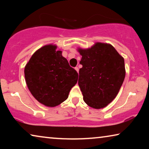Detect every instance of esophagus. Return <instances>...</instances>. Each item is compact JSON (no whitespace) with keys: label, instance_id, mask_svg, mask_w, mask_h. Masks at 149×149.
<instances>
[{"label":"esophagus","instance_id":"esophagus-1","mask_svg":"<svg viewBox=\"0 0 149 149\" xmlns=\"http://www.w3.org/2000/svg\"><path fill=\"white\" fill-rule=\"evenodd\" d=\"M75 70H76V72L78 73V72H79V68H78L77 67H75Z\"/></svg>","mask_w":149,"mask_h":149}]
</instances>
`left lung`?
Masks as SVG:
<instances>
[{
	"mask_svg": "<svg viewBox=\"0 0 149 149\" xmlns=\"http://www.w3.org/2000/svg\"><path fill=\"white\" fill-rule=\"evenodd\" d=\"M83 65L78 85L89 107L100 109L116 97L125 76L124 58L112 45L97 42L91 47H78Z\"/></svg>",
	"mask_w": 149,
	"mask_h": 149,
	"instance_id": "8db88e82",
	"label": "left lung"
}]
</instances>
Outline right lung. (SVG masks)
<instances>
[{"label":"right lung","instance_id":"obj_1","mask_svg":"<svg viewBox=\"0 0 149 149\" xmlns=\"http://www.w3.org/2000/svg\"><path fill=\"white\" fill-rule=\"evenodd\" d=\"M57 47L49 44L37 50L24 68L30 93L48 107H55L65 101L78 79L77 72L70 66Z\"/></svg>","mask_w":149,"mask_h":149}]
</instances>
